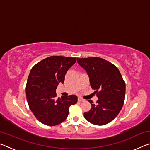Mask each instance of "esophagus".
I'll list each match as a JSON object with an SVG mask.
<instances>
[{
  "mask_svg": "<svg viewBox=\"0 0 150 150\" xmlns=\"http://www.w3.org/2000/svg\"><path fill=\"white\" fill-rule=\"evenodd\" d=\"M83 100H83L81 97H78V101H79V102H82V101H83Z\"/></svg>",
  "mask_w": 150,
  "mask_h": 150,
  "instance_id": "obj_1",
  "label": "esophagus"
}]
</instances>
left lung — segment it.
Instances as JSON below:
<instances>
[{
  "label": "left lung",
  "mask_w": 150,
  "mask_h": 150,
  "mask_svg": "<svg viewBox=\"0 0 150 150\" xmlns=\"http://www.w3.org/2000/svg\"><path fill=\"white\" fill-rule=\"evenodd\" d=\"M77 63L87 72L91 87L96 90L98 97L96 105L88 100L91 108L84 113L85 118L95 125L109 123L118 115L124 104L126 85L120 71L115 65L100 57L77 58Z\"/></svg>",
  "instance_id": "left-lung-1"
}]
</instances>
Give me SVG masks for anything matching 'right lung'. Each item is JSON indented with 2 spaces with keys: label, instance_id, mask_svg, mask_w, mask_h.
<instances>
[{
  "label": "right lung",
  "instance_id": "1",
  "mask_svg": "<svg viewBox=\"0 0 150 150\" xmlns=\"http://www.w3.org/2000/svg\"><path fill=\"white\" fill-rule=\"evenodd\" d=\"M77 58L51 56L35 65L30 71L26 87L30 109L38 120L47 126L59 124L67 118L69 106L77 103L75 95L55 98L56 88L63 84L65 75Z\"/></svg>",
  "mask_w": 150,
  "mask_h": 150
}]
</instances>
